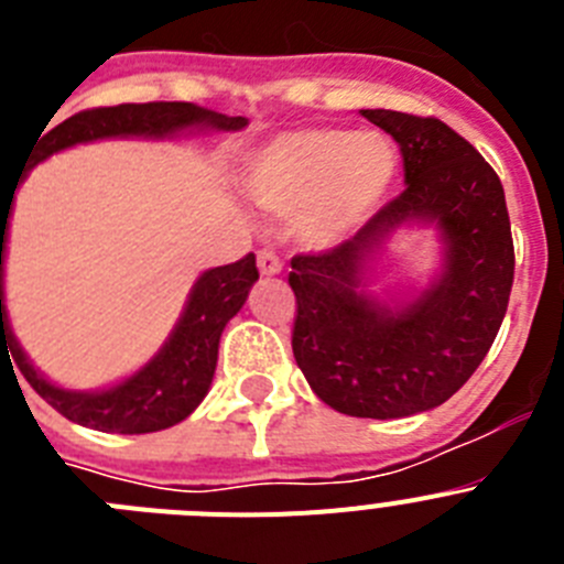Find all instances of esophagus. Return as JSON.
Wrapping results in <instances>:
<instances>
[{
    "instance_id": "obj_1",
    "label": "esophagus",
    "mask_w": 564,
    "mask_h": 564,
    "mask_svg": "<svg viewBox=\"0 0 564 564\" xmlns=\"http://www.w3.org/2000/svg\"><path fill=\"white\" fill-rule=\"evenodd\" d=\"M257 265L262 276H276V273H282V259H279L273 251H268V248L265 251H259Z\"/></svg>"
}]
</instances>
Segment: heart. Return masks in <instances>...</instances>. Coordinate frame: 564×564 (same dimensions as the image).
<instances>
[{
	"instance_id": "b5f03b06",
	"label": "heart",
	"mask_w": 564,
	"mask_h": 564,
	"mask_svg": "<svg viewBox=\"0 0 564 564\" xmlns=\"http://www.w3.org/2000/svg\"><path fill=\"white\" fill-rule=\"evenodd\" d=\"M395 172L387 134L311 127L276 134L253 154L248 194L262 212L293 214L305 246L336 248L370 220Z\"/></svg>"
}]
</instances>
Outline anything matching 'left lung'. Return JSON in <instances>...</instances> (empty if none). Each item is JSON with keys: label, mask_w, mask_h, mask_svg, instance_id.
Masks as SVG:
<instances>
[{"label": "left lung", "mask_w": 564, "mask_h": 564, "mask_svg": "<svg viewBox=\"0 0 564 564\" xmlns=\"http://www.w3.org/2000/svg\"><path fill=\"white\" fill-rule=\"evenodd\" d=\"M401 147L403 188L341 246L291 259L293 356L311 390L352 417H406L449 401L506 316L514 242L497 172L437 118L361 109ZM435 225L442 273L415 297L366 291L398 230Z\"/></svg>", "instance_id": "left-lung-1"}]
</instances>
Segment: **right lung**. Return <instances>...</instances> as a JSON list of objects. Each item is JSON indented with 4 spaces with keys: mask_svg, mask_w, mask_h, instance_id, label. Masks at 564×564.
I'll list each match as a JSON object with an SVG mask.
<instances>
[{
    "mask_svg": "<svg viewBox=\"0 0 564 564\" xmlns=\"http://www.w3.org/2000/svg\"><path fill=\"white\" fill-rule=\"evenodd\" d=\"M248 118L223 115L214 109L186 101H152V104H118V107L84 109L56 129L42 134V143L28 158V169L47 161L50 154L76 143L104 141V138H174L181 132H237ZM47 129V127H44ZM19 186V183H17ZM17 194V188H13ZM0 200V352H10L22 376L44 401L67 421L82 423L89 430L115 432V435H147L186 421L212 387L217 370V350L226 325L246 305L248 291L259 279L257 257L248 253L231 265L212 268L200 273L186 299L172 336L154 352L134 376L112 383L107 390H64L47 381L33 367L22 344L10 330L8 307H4V248H8L10 203Z\"/></svg>",
    "mask_w": 564,
    "mask_h": 564,
    "instance_id": "right-lung-1",
    "label": "right lung"
}]
</instances>
